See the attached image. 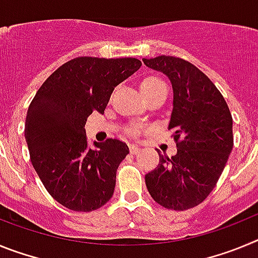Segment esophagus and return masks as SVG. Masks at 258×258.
Instances as JSON below:
<instances>
[{
  "mask_svg": "<svg viewBox=\"0 0 258 258\" xmlns=\"http://www.w3.org/2000/svg\"><path fill=\"white\" fill-rule=\"evenodd\" d=\"M129 151H131V154L136 155V154H138V152L141 151V149H140V147H137V146L131 145V146H129Z\"/></svg>",
  "mask_w": 258,
  "mask_h": 258,
  "instance_id": "1",
  "label": "esophagus"
}]
</instances>
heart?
Returning <instances> with one entry per match:
<instances>
[{"label": "heart", "mask_w": 258, "mask_h": 258, "mask_svg": "<svg viewBox=\"0 0 258 258\" xmlns=\"http://www.w3.org/2000/svg\"><path fill=\"white\" fill-rule=\"evenodd\" d=\"M160 84H164V83L159 79V77H155V76L145 77V79L141 81V90H142V92H146V90L156 88V86H159Z\"/></svg>", "instance_id": "heart-1"}]
</instances>
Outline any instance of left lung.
I'll list each match as a JSON object with an SVG mask.
<instances>
[{"instance_id":"1","label":"left lung","mask_w":258,"mask_h":258,"mask_svg":"<svg viewBox=\"0 0 258 258\" xmlns=\"http://www.w3.org/2000/svg\"><path fill=\"white\" fill-rule=\"evenodd\" d=\"M142 60L170 80L168 129L177 142L172 157L157 150L160 161L146 174V186L161 207L186 211L206 199L222 174L234 146L231 113L218 89L190 61L166 55Z\"/></svg>"}]
</instances>
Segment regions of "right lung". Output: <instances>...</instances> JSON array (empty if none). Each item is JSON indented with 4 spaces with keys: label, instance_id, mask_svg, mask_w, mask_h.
Here are the masks:
<instances>
[{
    "label": "right lung",
    "instance_id": "add662e5",
    "mask_svg": "<svg viewBox=\"0 0 258 258\" xmlns=\"http://www.w3.org/2000/svg\"><path fill=\"white\" fill-rule=\"evenodd\" d=\"M141 66L136 58H75L50 75L29 104L24 136L31 163L66 208L92 212L112 198L129 147L112 138L89 147L85 124L93 112H104L113 89Z\"/></svg>",
    "mask_w": 258,
    "mask_h": 258
}]
</instances>
